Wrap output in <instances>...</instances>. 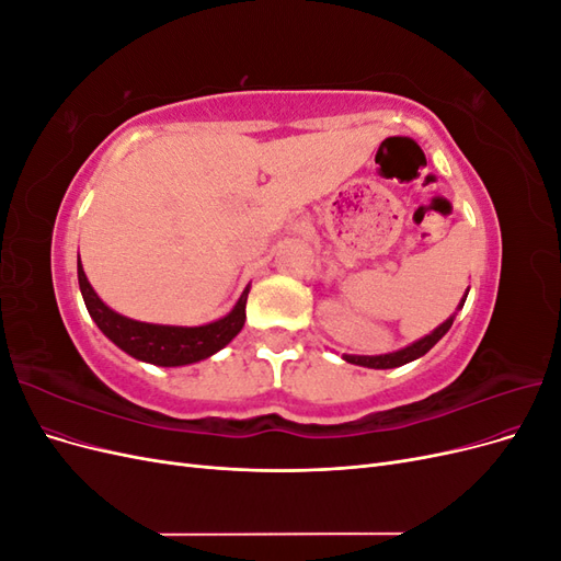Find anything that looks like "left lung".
Returning <instances> with one entry per match:
<instances>
[{"label":"left lung","instance_id":"8db88e82","mask_svg":"<svg viewBox=\"0 0 561 561\" xmlns=\"http://www.w3.org/2000/svg\"><path fill=\"white\" fill-rule=\"evenodd\" d=\"M468 290H470V287H468ZM468 290H466L463 299L458 301L456 311H461V309H463L466 297H468ZM454 318H456V313H454V316H449V318L443 322V325H437L431 334L421 336L419 342H414V344H410V346H404V348H400V351L383 353V355H348V353H344L342 358H344L346 363H351V365L371 367V369H393V367L407 365V363H412V360L421 358V355H426V353H428V351L439 342V339H443V336L449 332V328L454 325Z\"/></svg>","mask_w":561,"mask_h":561}]
</instances>
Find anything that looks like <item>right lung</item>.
I'll return each instance as SVG.
<instances>
[{"instance_id":"obj_1","label":"right lung","mask_w":561,"mask_h":561,"mask_svg":"<svg viewBox=\"0 0 561 561\" xmlns=\"http://www.w3.org/2000/svg\"><path fill=\"white\" fill-rule=\"evenodd\" d=\"M77 276L83 304L112 344H116L135 360H142L159 367H182L198 360H206L217 351H222L231 339L243 330L245 322V301L250 285L243 290L236 307L219 320L208 322V325L182 328V325H157V322L133 320L122 313L112 311L107 304L95 295L87 274H83L81 260H77Z\"/></svg>"}]
</instances>
